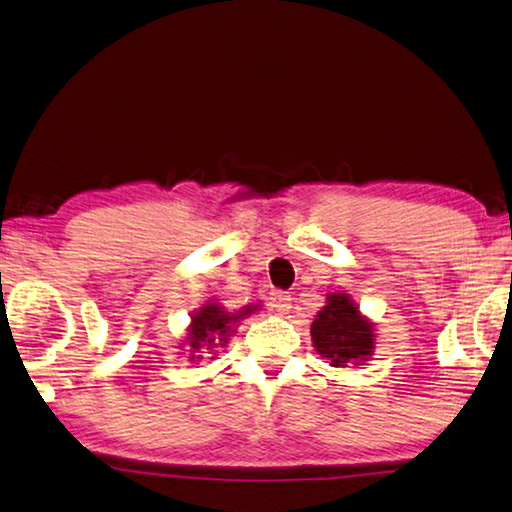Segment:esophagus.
<instances>
[{
  "label": "esophagus",
  "mask_w": 512,
  "mask_h": 512,
  "mask_svg": "<svg viewBox=\"0 0 512 512\" xmlns=\"http://www.w3.org/2000/svg\"><path fill=\"white\" fill-rule=\"evenodd\" d=\"M267 301L274 307V310H278L281 314H287L289 307H292V296H289V292H283V289H272Z\"/></svg>",
  "instance_id": "34e87169"
}]
</instances>
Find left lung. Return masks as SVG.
Returning <instances> with one entry per match:
<instances>
[{
    "mask_svg": "<svg viewBox=\"0 0 512 512\" xmlns=\"http://www.w3.org/2000/svg\"><path fill=\"white\" fill-rule=\"evenodd\" d=\"M310 332L316 352L325 356L334 368L368 361L374 350L372 323L365 321L359 307L343 292L327 294V305L316 314Z\"/></svg>",
    "mask_w": 512,
    "mask_h": 512,
    "instance_id": "1",
    "label": "left lung"
}]
</instances>
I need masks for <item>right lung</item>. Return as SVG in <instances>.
I'll list each match as a JSON object with an SVG mask.
<instances>
[{"mask_svg": "<svg viewBox=\"0 0 512 512\" xmlns=\"http://www.w3.org/2000/svg\"><path fill=\"white\" fill-rule=\"evenodd\" d=\"M256 310V305H247L240 310L238 314H229L225 312L223 305L218 303H207L202 305L200 310L191 318L189 325V356L191 361H200L205 354H211L218 345H225L231 336V327H234L236 321L245 318L247 314H252Z\"/></svg>", "mask_w": 512, "mask_h": 512, "instance_id": "add662e5", "label": "right lung"}]
</instances>
